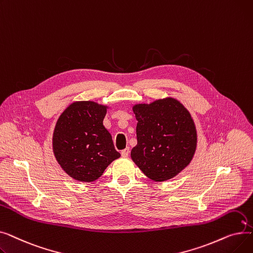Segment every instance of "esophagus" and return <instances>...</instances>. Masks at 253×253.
<instances>
[{"mask_svg":"<svg viewBox=\"0 0 253 253\" xmlns=\"http://www.w3.org/2000/svg\"><path fill=\"white\" fill-rule=\"evenodd\" d=\"M129 153H130V151H129V148H126L125 150H123V151L121 152V155H122V157H124V158H127V157L129 156Z\"/></svg>","mask_w":253,"mask_h":253,"instance_id":"esophagus-1","label":"esophagus"}]
</instances>
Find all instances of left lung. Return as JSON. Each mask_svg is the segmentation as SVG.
I'll use <instances>...</instances> for the list:
<instances>
[{"instance_id": "1", "label": "left lung", "mask_w": 253, "mask_h": 253, "mask_svg": "<svg viewBox=\"0 0 253 253\" xmlns=\"http://www.w3.org/2000/svg\"><path fill=\"white\" fill-rule=\"evenodd\" d=\"M137 144L131 159L154 181L173 178L187 167L197 149V130L190 112L173 97L136 103Z\"/></svg>"}]
</instances>
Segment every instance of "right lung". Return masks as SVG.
I'll use <instances>...</instances> for the list:
<instances>
[{
	"mask_svg": "<svg viewBox=\"0 0 253 253\" xmlns=\"http://www.w3.org/2000/svg\"><path fill=\"white\" fill-rule=\"evenodd\" d=\"M109 106L92 100L74 101L59 116L52 137L53 154L66 174L78 181L98 179L121 157L103 119Z\"/></svg>",
	"mask_w": 253,
	"mask_h": 253,
	"instance_id": "obj_1",
	"label": "right lung"
}]
</instances>
